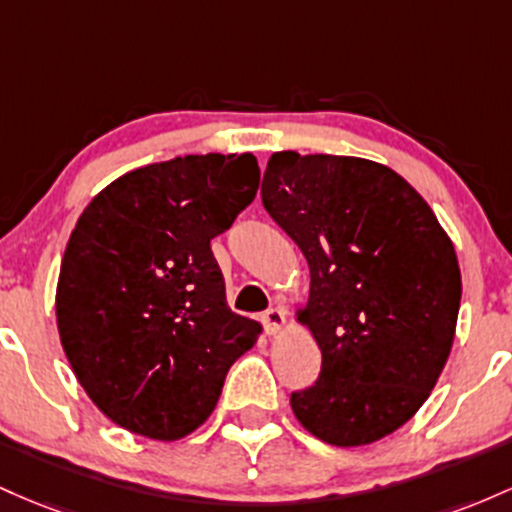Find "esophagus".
I'll use <instances>...</instances> for the list:
<instances>
[{
  "label": "esophagus",
  "instance_id": "34e87169",
  "mask_svg": "<svg viewBox=\"0 0 512 512\" xmlns=\"http://www.w3.org/2000/svg\"><path fill=\"white\" fill-rule=\"evenodd\" d=\"M261 321H263V329H266L268 336H275V333L283 331L285 312H283V309H275L273 307V309H268V312H263Z\"/></svg>",
  "mask_w": 512,
  "mask_h": 512
}]
</instances>
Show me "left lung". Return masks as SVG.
Listing matches in <instances>:
<instances>
[{
	"mask_svg": "<svg viewBox=\"0 0 512 512\" xmlns=\"http://www.w3.org/2000/svg\"><path fill=\"white\" fill-rule=\"evenodd\" d=\"M261 198L309 266L297 321L317 341L321 372L292 392L295 418L336 447L394 433L430 396L455 341L462 275L450 237L409 181L370 159L275 152Z\"/></svg>",
	"mask_w": 512,
	"mask_h": 512,
	"instance_id": "left-lung-1",
	"label": "left lung"
}]
</instances>
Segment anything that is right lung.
Instances as JSON below:
<instances>
[{
    "label": "right lung",
    "instance_id": "add662e5",
    "mask_svg": "<svg viewBox=\"0 0 512 512\" xmlns=\"http://www.w3.org/2000/svg\"><path fill=\"white\" fill-rule=\"evenodd\" d=\"M254 154H188L108 183L72 229L57 280L62 348L89 399L130 433L203 426L261 324L227 307L210 239L256 198Z\"/></svg>",
    "mask_w": 512,
    "mask_h": 512
}]
</instances>
